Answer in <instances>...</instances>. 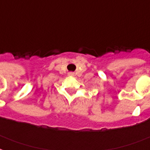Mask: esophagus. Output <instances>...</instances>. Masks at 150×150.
<instances>
[{
    "label": "esophagus",
    "instance_id": "1",
    "mask_svg": "<svg viewBox=\"0 0 150 150\" xmlns=\"http://www.w3.org/2000/svg\"><path fill=\"white\" fill-rule=\"evenodd\" d=\"M68 75H69V76H74V75H75V73H74V72H69V73H68Z\"/></svg>",
    "mask_w": 150,
    "mask_h": 150
}]
</instances>
